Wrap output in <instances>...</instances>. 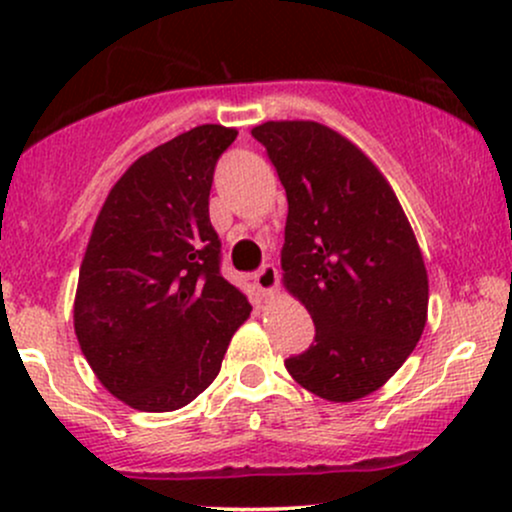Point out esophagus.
<instances>
[{
  "mask_svg": "<svg viewBox=\"0 0 512 512\" xmlns=\"http://www.w3.org/2000/svg\"><path fill=\"white\" fill-rule=\"evenodd\" d=\"M252 279H255L257 291H260L262 296H274V291L279 289V272H276L274 264H262Z\"/></svg>",
  "mask_w": 512,
  "mask_h": 512,
  "instance_id": "obj_1",
  "label": "esophagus"
}]
</instances>
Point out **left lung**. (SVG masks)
I'll list each match as a JSON object with an SVG mask.
<instances>
[{"mask_svg": "<svg viewBox=\"0 0 512 512\" xmlns=\"http://www.w3.org/2000/svg\"><path fill=\"white\" fill-rule=\"evenodd\" d=\"M289 199L284 286L315 322L286 358L298 385L330 402L383 387L419 344L428 274L402 204L375 163L313 120L252 127Z\"/></svg>", "mask_w": 512, "mask_h": 512, "instance_id": "8db88e82", "label": "left lung"}]
</instances>
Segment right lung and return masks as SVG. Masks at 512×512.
Segmentation results:
<instances>
[{"mask_svg":"<svg viewBox=\"0 0 512 512\" xmlns=\"http://www.w3.org/2000/svg\"><path fill=\"white\" fill-rule=\"evenodd\" d=\"M236 137L199 125L139 156L93 223L74 332L105 390L132 409L190 404L250 317L248 298L221 276L209 221L216 161Z\"/></svg>","mask_w":512,"mask_h":512,"instance_id":"1","label":"right lung"}]
</instances>
